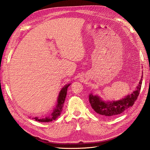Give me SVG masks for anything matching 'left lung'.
<instances>
[{
	"mask_svg": "<svg viewBox=\"0 0 150 150\" xmlns=\"http://www.w3.org/2000/svg\"><path fill=\"white\" fill-rule=\"evenodd\" d=\"M143 77V76H142ZM142 78L141 79L137 90L131 94H129L120 101L112 102H104L98 96L89 95V103L94 111L98 114L108 117H112L120 115L127 109L132 106L139 94L142 88Z\"/></svg>",
	"mask_w": 150,
	"mask_h": 150,
	"instance_id": "1",
	"label": "left lung"
}]
</instances>
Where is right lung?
Segmentation results:
<instances>
[{
  "instance_id": "right-lung-1",
  "label": "right lung",
  "mask_w": 150,
  "mask_h": 150,
  "mask_svg": "<svg viewBox=\"0 0 150 150\" xmlns=\"http://www.w3.org/2000/svg\"><path fill=\"white\" fill-rule=\"evenodd\" d=\"M70 84L66 85L64 88L62 89L61 92L59 95L58 100H57V104L56 106V109H54V112L52 113L51 115L50 116L44 117V118H38V117H34L35 121H39V122H51L53 120H55L57 117L60 116L62 110L63 108V104L64 103L65 98L67 94V88L69 87Z\"/></svg>"
}]
</instances>
